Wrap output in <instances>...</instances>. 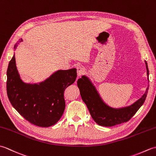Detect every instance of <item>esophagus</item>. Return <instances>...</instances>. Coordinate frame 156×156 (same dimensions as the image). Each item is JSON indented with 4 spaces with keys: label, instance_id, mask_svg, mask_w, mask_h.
<instances>
[{
    "label": "esophagus",
    "instance_id": "obj_1",
    "mask_svg": "<svg viewBox=\"0 0 156 156\" xmlns=\"http://www.w3.org/2000/svg\"><path fill=\"white\" fill-rule=\"evenodd\" d=\"M85 72V69L84 67L82 66H78L77 67V74L78 76H81L82 75H83Z\"/></svg>",
    "mask_w": 156,
    "mask_h": 156
}]
</instances>
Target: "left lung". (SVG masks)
Returning <instances> with one entry per match:
<instances>
[{"mask_svg": "<svg viewBox=\"0 0 156 156\" xmlns=\"http://www.w3.org/2000/svg\"><path fill=\"white\" fill-rule=\"evenodd\" d=\"M149 80V69L147 62L145 61ZM82 101L87 105L91 117L97 123L104 127H112L128 121L136 113L144 102L147 94L149 86L142 97L128 107L115 108L109 107L102 101L95 87L87 76H82L77 81Z\"/></svg>", "mask_w": 156, "mask_h": 156, "instance_id": "8db88e82", "label": "left lung"}]
</instances>
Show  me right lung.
Instances as JSON below:
<instances>
[{"label":"right lung","mask_w":156,"mask_h":156,"mask_svg":"<svg viewBox=\"0 0 156 156\" xmlns=\"http://www.w3.org/2000/svg\"><path fill=\"white\" fill-rule=\"evenodd\" d=\"M22 41L19 39V42ZM6 75V91L12 107L31 123L48 127L55 125L64 113V92L75 82L77 72L76 68L60 69L39 84L25 83L16 69L14 54L9 62Z\"/></svg>","instance_id":"obj_1"}]
</instances>
